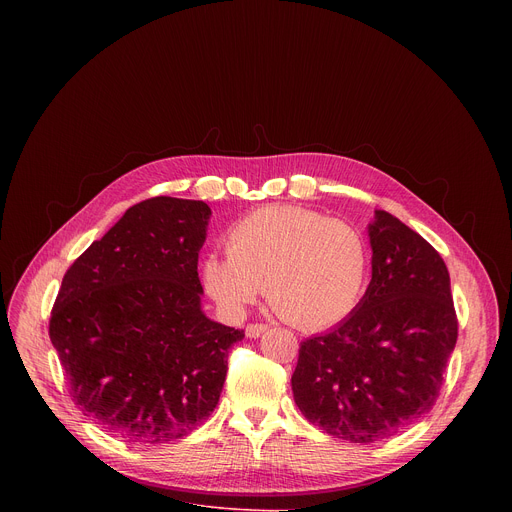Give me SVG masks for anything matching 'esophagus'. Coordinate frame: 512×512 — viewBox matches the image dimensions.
<instances>
[{
  "label": "esophagus",
  "instance_id": "34e87169",
  "mask_svg": "<svg viewBox=\"0 0 512 512\" xmlns=\"http://www.w3.org/2000/svg\"><path fill=\"white\" fill-rule=\"evenodd\" d=\"M265 332H267V326H265V324H249V326L245 328L247 338H259V336L265 334Z\"/></svg>",
  "mask_w": 512,
  "mask_h": 512
}]
</instances>
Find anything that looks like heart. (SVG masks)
<instances>
[{
	"label": "heart",
	"mask_w": 512,
	"mask_h": 512,
	"mask_svg": "<svg viewBox=\"0 0 512 512\" xmlns=\"http://www.w3.org/2000/svg\"><path fill=\"white\" fill-rule=\"evenodd\" d=\"M227 253L200 265L206 294L239 318L267 287L271 308L291 326L322 330L358 306L369 273L360 231L302 206L259 208L227 233Z\"/></svg>",
	"instance_id": "1"
}]
</instances>
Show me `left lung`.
Returning a JSON list of instances; mask_svg holds the SVG:
<instances>
[{
  "instance_id": "1",
  "label": "left lung",
  "mask_w": 512,
  "mask_h": 512,
  "mask_svg": "<svg viewBox=\"0 0 512 512\" xmlns=\"http://www.w3.org/2000/svg\"><path fill=\"white\" fill-rule=\"evenodd\" d=\"M373 275L336 328L302 342L291 375L304 417L352 444H375L427 413L458 340L444 259L397 216L369 223Z\"/></svg>"
}]
</instances>
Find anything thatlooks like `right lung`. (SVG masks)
<instances>
[{
  "mask_svg": "<svg viewBox=\"0 0 512 512\" xmlns=\"http://www.w3.org/2000/svg\"><path fill=\"white\" fill-rule=\"evenodd\" d=\"M210 208L156 196L125 210L64 273L50 340L75 405L135 446L192 433L216 407L243 330L202 312Z\"/></svg>",
  "mask_w": 512,
  "mask_h": 512,
  "instance_id": "1",
  "label": "right lung"
}]
</instances>
